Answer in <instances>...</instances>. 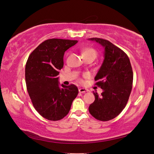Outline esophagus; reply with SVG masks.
I'll return each instance as SVG.
<instances>
[{"label":"esophagus","mask_w":154,"mask_h":154,"mask_svg":"<svg viewBox=\"0 0 154 154\" xmlns=\"http://www.w3.org/2000/svg\"><path fill=\"white\" fill-rule=\"evenodd\" d=\"M79 91L80 93H85L86 91H88V90L85 88H80L79 89Z\"/></svg>","instance_id":"34e87169"}]
</instances>
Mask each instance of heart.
<instances>
[{"instance_id": "b5f03b06", "label": "heart", "mask_w": 154, "mask_h": 154, "mask_svg": "<svg viewBox=\"0 0 154 154\" xmlns=\"http://www.w3.org/2000/svg\"><path fill=\"white\" fill-rule=\"evenodd\" d=\"M86 54H89V55H93L95 57H96L97 55V52L96 50L92 48H86L83 52V55H86Z\"/></svg>"}]
</instances>
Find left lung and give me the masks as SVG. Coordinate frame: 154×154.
<instances>
[{"label":"left lung","mask_w":154,"mask_h":154,"mask_svg":"<svg viewBox=\"0 0 154 154\" xmlns=\"http://www.w3.org/2000/svg\"><path fill=\"white\" fill-rule=\"evenodd\" d=\"M104 47V59L95 77L96 85L103 89L101 96L94 92V102L89 111L95 119L108 121L115 118L127 104L132 89L133 73L127 54L104 39L89 38Z\"/></svg>","instance_id":"left-lung-1"}]
</instances>
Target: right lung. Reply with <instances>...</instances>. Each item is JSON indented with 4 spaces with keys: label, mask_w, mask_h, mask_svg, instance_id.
Listing matches in <instances>:
<instances>
[{
    "label": "right lung",
    "mask_w": 154,
    "mask_h": 154,
    "mask_svg": "<svg viewBox=\"0 0 154 154\" xmlns=\"http://www.w3.org/2000/svg\"><path fill=\"white\" fill-rule=\"evenodd\" d=\"M77 40L52 38L41 43L31 53L26 65L27 90L33 107L44 118L57 121L68 114L78 94L73 84L58 85L64 54Z\"/></svg>",
    "instance_id": "obj_1"
}]
</instances>
